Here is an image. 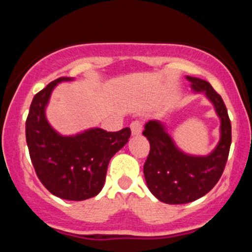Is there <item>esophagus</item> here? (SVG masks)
Instances as JSON below:
<instances>
[{
	"label": "esophagus",
	"mask_w": 252,
	"mask_h": 252,
	"mask_svg": "<svg viewBox=\"0 0 252 252\" xmlns=\"http://www.w3.org/2000/svg\"><path fill=\"white\" fill-rule=\"evenodd\" d=\"M130 129H131L132 136H137L142 132V124L138 122V121H134V122L130 124Z\"/></svg>",
	"instance_id": "1"
}]
</instances>
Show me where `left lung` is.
<instances>
[{
    "label": "left lung",
    "mask_w": 252,
    "mask_h": 252,
    "mask_svg": "<svg viewBox=\"0 0 252 252\" xmlns=\"http://www.w3.org/2000/svg\"><path fill=\"white\" fill-rule=\"evenodd\" d=\"M194 94H202L212 104L220 121L219 141L207 155L184 152L175 143L166 124L149 120L142 134L150 143L143 167L147 186L164 204L179 205L201 198L215 187L222 174L231 146V123L221 97L206 80L186 76Z\"/></svg>",
    "instance_id": "8db88e82"
}]
</instances>
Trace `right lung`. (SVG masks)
Masks as SVG:
<instances>
[{
    "label": "right lung",
    "mask_w": 252,
    "mask_h": 252,
    "mask_svg": "<svg viewBox=\"0 0 252 252\" xmlns=\"http://www.w3.org/2000/svg\"><path fill=\"white\" fill-rule=\"evenodd\" d=\"M73 80L58 78L34 96L26 122V140L43 186L60 199L82 201L102 190L110 160L128 143L130 129L110 132L94 126L74 135L57 131L48 122L46 109L57 85Z\"/></svg>",
    "instance_id": "add662e5"
}]
</instances>
